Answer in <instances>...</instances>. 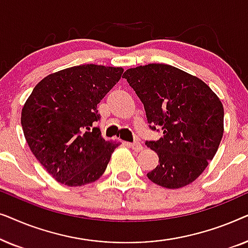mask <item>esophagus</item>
Returning <instances> with one entry per match:
<instances>
[{
	"label": "esophagus",
	"mask_w": 248,
	"mask_h": 248,
	"mask_svg": "<svg viewBox=\"0 0 248 248\" xmlns=\"http://www.w3.org/2000/svg\"><path fill=\"white\" fill-rule=\"evenodd\" d=\"M130 147L133 149L135 152H140L143 150V145H142L139 141H134L133 143H130Z\"/></svg>",
	"instance_id": "obj_1"
}]
</instances>
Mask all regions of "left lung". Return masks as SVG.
I'll list each match as a JSON object with an SVG mask.
<instances>
[{
	"label": "left lung",
	"instance_id": "obj_1",
	"mask_svg": "<svg viewBox=\"0 0 248 248\" xmlns=\"http://www.w3.org/2000/svg\"><path fill=\"white\" fill-rule=\"evenodd\" d=\"M124 79L144 106L149 127L162 138L147 141L159 165L147 176L166 188L194 182L215 157L223 134V107L199 78L167 64L128 69Z\"/></svg>",
	"mask_w": 248,
	"mask_h": 248
}]
</instances>
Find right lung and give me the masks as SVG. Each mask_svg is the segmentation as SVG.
Segmentation results:
<instances>
[{
  "instance_id": "add662e5",
  "label": "right lung",
  "mask_w": 248,
  "mask_h": 248,
  "mask_svg": "<svg viewBox=\"0 0 248 248\" xmlns=\"http://www.w3.org/2000/svg\"><path fill=\"white\" fill-rule=\"evenodd\" d=\"M123 69L84 64L49 74L33 88L21 113L30 150L59 183L81 186L104 174L118 144L105 141L97 105Z\"/></svg>"
}]
</instances>
